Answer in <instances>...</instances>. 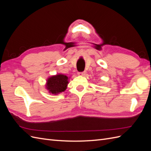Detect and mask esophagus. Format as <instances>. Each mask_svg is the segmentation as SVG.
Instances as JSON below:
<instances>
[{
	"label": "esophagus",
	"mask_w": 151,
	"mask_h": 151,
	"mask_svg": "<svg viewBox=\"0 0 151 151\" xmlns=\"http://www.w3.org/2000/svg\"><path fill=\"white\" fill-rule=\"evenodd\" d=\"M86 71H83V72H79V75H82V76H84V75H86Z\"/></svg>",
	"instance_id": "obj_1"
}]
</instances>
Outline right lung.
<instances>
[{
    "label": "right lung",
    "instance_id": "add662e5",
    "mask_svg": "<svg viewBox=\"0 0 151 151\" xmlns=\"http://www.w3.org/2000/svg\"><path fill=\"white\" fill-rule=\"evenodd\" d=\"M68 83L67 76L58 74L48 78L47 83V88L50 93L57 94L63 92Z\"/></svg>",
    "mask_w": 151,
    "mask_h": 151
}]
</instances>
